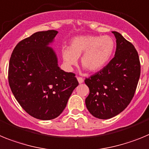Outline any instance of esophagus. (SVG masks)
Listing matches in <instances>:
<instances>
[{
    "label": "esophagus",
    "instance_id": "1",
    "mask_svg": "<svg viewBox=\"0 0 149 149\" xmlns=\"http://www.w3.org/2000/svg\"><path fill=\"white\" fill-rule=\"evenodd\" d=\"M77 80H78V82H79L80 84L82 83V82H84V79L82 77H77Z\"/></svg>",
    "mask_w": 149,
    "mask_h": 149
}]
</instances>
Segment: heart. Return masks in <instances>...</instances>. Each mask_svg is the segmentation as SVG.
Instances as JSON below:
<instances>
[{
	"instance_id": "1",
	"label": "heart",
	"mask_w": 149,
	"mask_h": 149,
	"mask_svg": "<svg viewBox=\"0 0 149 149\" xmlns=\"http://www.w3.org/2000/svg\"><path fill=\"white\" fill-rule=\"evenodd\" d=\"M115 48V41L109 36H80L74 38L70 46L62 49L61 55L64 64L71 68L78 63L82 54L81 63L91 72L102 69L110 59Z\"/></svg>"
}]
</instances>
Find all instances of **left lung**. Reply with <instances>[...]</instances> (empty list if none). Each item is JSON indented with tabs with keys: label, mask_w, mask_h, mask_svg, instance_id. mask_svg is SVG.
Segmentation results:
<instances>
[{
	"label": "left lung",
	"mask_w": 149,
	"mask_h": 149,
	"mask_svg": "<svg viewBox=\"0 0 149 149\" xmlns=\"http://www.w3.org/2000/svg\"><path fill=\"white\" fill-rule=\"evenodd\" d=\"M112 33L116 38L115 56L103 69L85 80L90 90L85 99L86 107L100 119L117 116L129 105L140 76V61L134 46L121 33Z\"/></svg>",
	"instance_id": "1"
}]
</instances>
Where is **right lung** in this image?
Returning <instances> with one entry per match:
<instances>
[{"label":"right lung","mask_w":149,"mask_h":149,"mask_svg":"<svg viewBox=\"0 0 149 149\" xmlns=\"http://www.w3.org/2000/svg\"><path fill=\"white\" fill-rule=\"evenodd\" d=\"M58 31L34 33L21 40L10 57L8 81L14 97L27 113L41 120L55 118L63 112L79 82L73 73L59 68L48 44Z\"/></svg>","instance_id":"right-lung-1"}]
</instances>
